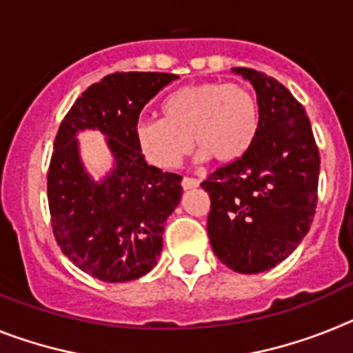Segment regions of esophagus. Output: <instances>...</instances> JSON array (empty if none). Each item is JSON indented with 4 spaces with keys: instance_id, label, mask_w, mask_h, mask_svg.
Wrapping results in <instances>:
<instances>
[{
    "instance_id": "obj_1",
    "label": "esophagus",
    "mask_w": 353,
    "mask_h": 353,
    "mask_svg": "<svg viewBox=\"0 0 353 353\" xmlns=\"http://www.w3.org/2000/svg\"><path fill=\"white\" fill-rule=\"evenodd\" d=\"M199 185H201V181L195 179V177H183V181H181V186H183L185 190L197 188Z\"/></svg>"
}]
</instances>
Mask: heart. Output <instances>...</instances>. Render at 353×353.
<instances>
[{
	"label": "heart",
	"instance_id": "b5f03b06",
	"mask_svg": "<svg viewBox=\"0 0 353 353\" xmlns=\"http://www.w3.org/2000/svg\"><path fill=\"white\" fill-rule=\"evenodd\" d=\"M161 113L163 119H140L133 130L140 154L161 170L179 167L192 149V139L201 158H240L259 125L256 97L240 83L204 81L183 87L165 99Z\"/></svg>",
	"mask_w": 353,
	"mask_h": 353
}]
</instances>
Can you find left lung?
<instances>
[{
    "label": "left lung",
    "mask_w": 353,
    "mask_h": 353,
    "mask_svg": "<svg viewBox=\"0 0 353 353\" xmlns=\"http://www.w3.org/2000/svg\"><path fill=\"white\" fill-rule=\"evenodd\" d=\"M252 83L259 125L249 149L216 168L202 188L211 199L208 236L220 261L259 274L299 247L316 213L320 152L304 106L272 76L234 67Z\"/></svg>",
    "instance_id": "left-lung-1"
}]
</instances>
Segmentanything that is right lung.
<instances>
[{"mask_svg":"<svg viewBox=\"0 0 353 353\" xmlns=\"http://www.w3.org/2000/svg\"><path fill=\"white\" fill-rule=\"evenodd\" d=\"M177 79L168 72H113L70 106L54 139L48 170L51 228L58 247L85 274L125 283L151 272L163 247L165 222L181 201L179 174L143 159L134 143L140 112ZM97 129L116 167L103 181L84 170L75 134Z\"/></svg>","mask_w":353,"mask_h":353,"instance_id":"obj_1","label":"right lung"}]
</instances>
